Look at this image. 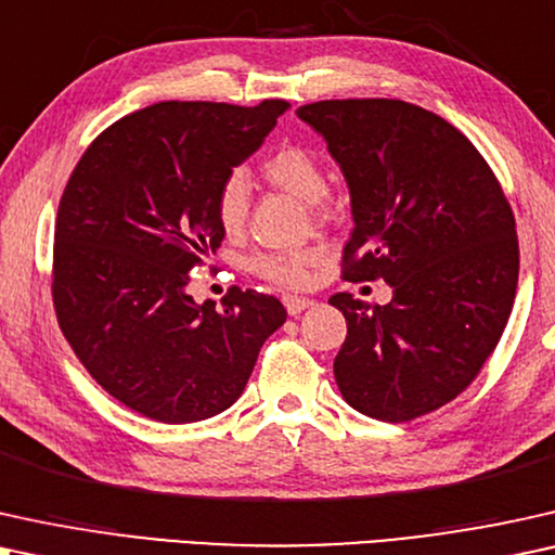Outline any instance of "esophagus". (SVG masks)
I'll list each match as a JSON object with an SVG mask.
<instances>
[{
  "mask_svg": "<svg viewBox=\"0 0 555 555\" xmlns=\"http://www.w3.org/2000/svg\"><path fill=\"white\" fill-rule=\"evenodd\" d=\"M312 305H314V299L297 297V294H286V297H284V307H286V312H289V314H301L305 309H309Z\"/></svg>",
  "mask_w": 555,
  "mask_h": 555,
  "instance_id": "34e87169",
  "label": "esophagus"
}]
</instances>
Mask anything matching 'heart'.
Wrapping results in <instances>:
<instances>
[{
	"label": "heart",
	"mask_w": 555,
	"mask_h": 555,
	"mask_svg": "<svg viewBox=\"0 0 555 555\" xmlns=\"http://www.w3.org/2000/svg\"><path fill=\"white\" fill-rule=\"evenodd\" d=\"M261 172L273 188L292 192L301 201L312 203L317 212L324 210L327 195V175L320 157L299 144H284L263 159ZM250 212V184L241 172L228 175L216 192V220L225 238H241L246 231ZM322 261L320 248L276 250V254H256L248 269L256 276L279 286H301L314 263Z\"/></svg>",
	"instance_id": "obj_1"
}]
</instances>
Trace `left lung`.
<instances>
[{
  "label": "left lung",
  "instance_id": "8db88e82",
  "mask_svg": "<svg viewBox=\"0 0 555 555\" xmlns=\"http://www.w3.org/2000/svg\"><path fill=\"white\" fill-rule=\"evenodd\" d=\"M297 116L350 188L343 276L393 289L386 307L330 297L347 320L339 393L390 424L426 416L477 378L513 312L520 250L505 192L460 129L413 103L317 101Z\"/></svg>",
  "mask_w": 555,
  "mask_h": 555
}]
</instances>
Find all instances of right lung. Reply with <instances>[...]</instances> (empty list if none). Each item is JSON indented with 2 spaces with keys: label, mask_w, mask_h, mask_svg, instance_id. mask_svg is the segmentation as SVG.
Here are the masks:
<instances>
[{
  "label": "right lung",
  "mask_w": 555,
  "mask_h": 555,
  "mask_svg": "<svg viewBox=\"0 0 555 555\" xmlns=\"http://www.w3.org/2000/svg\"><path fill=\"white\" fill-rule=\"evenodd\" d=\"M286 108L282 99L154 103L101 131L65 184L57 324L91 378L146 418L192 424L231 409L266 337L286 322L269 294L231 286L223 309L188 294L190 271L223 241L220 182Z\"/></svg>",
  "instance_id": "obj_1"
}]
</instances>
